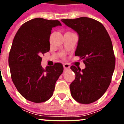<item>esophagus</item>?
<instances>
[{"label": "esophagus", "instance_id": "obj_1", "mask_svg": "<svg viewBox=\"0 0 124 124\" xmlns=\"http://www.w3.org/2000/svg\"><path fill=\"white\" fill-rule=\"evenodd\" d=\"M63 67H64V70H68V69H70V66L69 64H67V63H64V64H63Z\"/></svg>", "mask_w": 124, "mask_h": 124}]
</instances>
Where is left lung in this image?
<instances>
[{"label":"left lung","mask_w":124,"mask_h":124,"mask_svg":"<svg viewBox=\"0 0 124 124\" xmlns=\"http://www.w3.org/2000/svg\"><path fill=\"white\" fill-rule=\"evenodd\" d=\"M61 20L78 34L75 56L86 66L82 70L71 66L76 75L70 85L71 94L81 104L93 103L102 97L111 82L116 64L111 39L104 25L93 18Z\"/></svg>","instance_id":"8db88e82"}]
</instances>
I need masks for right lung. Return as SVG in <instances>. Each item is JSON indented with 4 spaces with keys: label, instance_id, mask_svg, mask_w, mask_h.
Listing matches in <instances>:
<instances>
[{
    "label": "right lung",
    "instance_id": "add662e5",
    "mask_svg": "<svg viewBox=\"0 0 124 124\" xmlns=\"http://www.w3.org/2000/svg\"><path fill=\"white\" fill-rule=\"evenodd\" d=\"M61 25L58 20L33 18L23 24L14 37L8 56L11 78L20 94L30 101L48 100L63 73L60 63L45 69L41 65V55L50 51L52 28Z\"/></svg>",
    "mask_w": 124,
    "mask_h": 124
}]
</instances>
